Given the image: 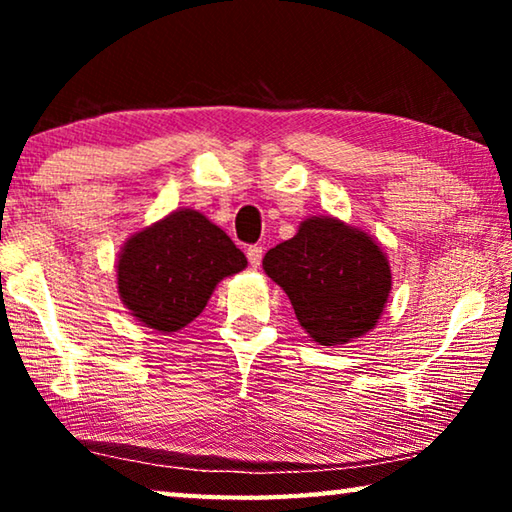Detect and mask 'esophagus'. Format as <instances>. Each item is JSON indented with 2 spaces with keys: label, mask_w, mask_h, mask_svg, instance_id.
<instances>
[{
  "label": "esophagus",
  "mask_w": 512,
  "mask_h": 512,
  "mask_svg": "<svg viewBox=\"0 0 512 512\" xmlns=\"http://www.w3.org/2000/svg\"><path fill=\"white\" fill-rule=\"evenodd\" d=\"M246 257H248V264L253 266V268H257L259 264H262V257H264V248L262 246H248V250H246Z\"/></svg>",
  "instance_id": "1"
}]
</instances>
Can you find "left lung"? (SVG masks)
<instances>
[{
    "instance_id": "left-lung-1",
    "label": "left lung",
    "mask_w": 512,
    "mask_h": 512,
    "mask_svg": "<svg viewBox=\"0 0 512 512\" xmlns=\"http://www.w3.org/2000/svg\"><path fill=\"white\" fill-rule=\"evenodd\" d=\"M264 271L287 293L320 345L348 343L375 327L391 291V268L366 232L336 219H307L271 248Z\"/></svg>"
}]
</instances>
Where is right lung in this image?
<instances>
[{
	"mask_svg": "<svg viewBox=\"0 0 512 512\" xmlns=\"http://www.w3.org/2000/svg\"><path fill=\"white\" fill-rule=\"evenodd\" d=\"M246 264L221 228L194 210H180L121 250L119 296L144 325L176 332L201 314L219 280Z\"/></svg>",
	"mask_w": 512,
	"mask_h": 512,
	"instance_id": "1",
	"label": "right lung"
}]
</instances>
